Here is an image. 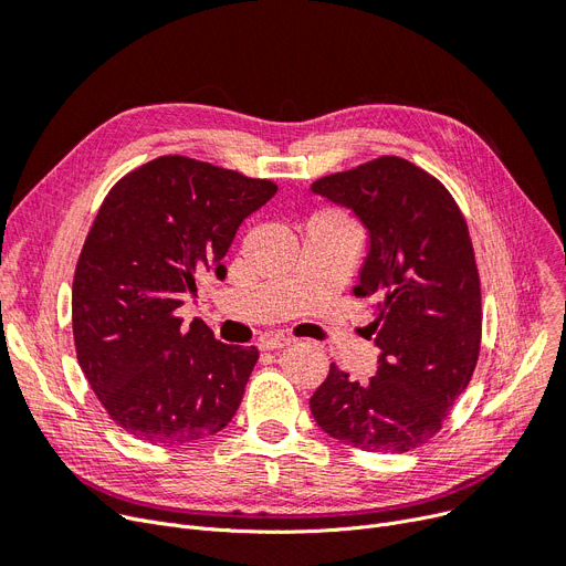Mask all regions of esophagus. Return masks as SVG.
<instances>
[{"instance_id": "obj_1", "label": "esophagus", "mask_w": 566, "mask_h": 566, "mask_svg": "<svg viewBox=\"0 0 566 566\" xmlns=\"http://www.w3.org/2000/svg\"><path fill=\"white\" fill-rule=\"evenodd\" d=\"M294 340L290 336H283V334H274V336H262L260 338V347L262 349H281V347H287L292 345Z\"/></svg>"}]
</instances>
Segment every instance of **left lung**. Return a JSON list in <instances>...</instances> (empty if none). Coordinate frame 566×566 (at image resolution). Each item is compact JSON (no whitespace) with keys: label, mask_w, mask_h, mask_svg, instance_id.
Here are the masks:
<instances>
[{"label":"left lung","mask_w":566,"mask_h":566,"mask_svg":"<svg viewBox=\"0 0 566 566\" xmlns=\"http://www.w3.org/2000/svg\"><path fill=\"white\" fill-rule=\"evenodd\" d=\"M368 234L355 297L378 302L380 347L364 385L332 364L311 398L327 436L364 451L402 453L442 428L476 366L481 290L472 241L447 188L410 160L382 156L311 184Z\"/></svg>","instance_id":"8db88e82"}]
</instances>
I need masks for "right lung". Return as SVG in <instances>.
<instances>
[{
	"label": "right lung",
	"instance_id": "add662e5",
	"mask_svg": "<svg viewBox=\"0 0 566 566\" xmlns=\"http://www.w3.org/2000/svg\"><path fill=\"white\" fill-rule=\"evenodd\" d=\"M276 184L186 156H160L103 200L73 279V340L105 412L133 438L188 444L223 430L258 349L213 338L177 308L221 262Z\"/></svg>",
	"mask_w": 566,
	"mask_h": 566
}]
</instances>
